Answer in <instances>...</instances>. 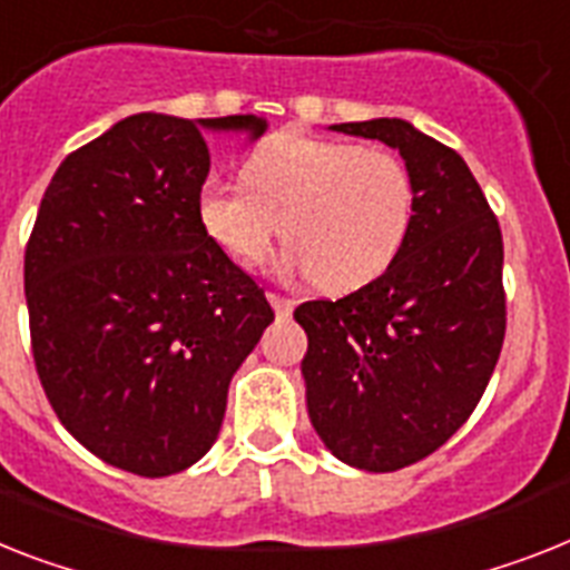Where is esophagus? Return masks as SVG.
I'll return each instance as SVG.
<instances>
[{
  "label": "esophagus",
  "instance_id": "1",
  "mask_svg": "<svg viewBox=\"0 0 570 570\" xmlns=\"http://www.w3.org/2000/svg\"><path fill=\"white\" fill-rule=\"evenodd\" d=\"M271 303H274V308H276V314H279V317H291V314H294V299H288V296H279V294H271Z\"/></svg>",
  "mask_w": 570,
  "mask_h": 570
}]
</instances>
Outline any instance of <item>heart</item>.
<instances>
[{
	"mask_svg": "<svg viewBox=\"0 0 570 570\" xmlns=\"http://www.w3.org/2000/svg\"><path fill=\"white\" fill-rule=\"evenodd\" d=\"M244 183L206 177L197 220L220 250L258 262L274 238L291 242L285 265L326 291L373 282L411 235L416 186L396 150L323 136L279 134L256 148Z\"/></svg>",
	"mask_w": 570,
	"mask_h": 570,
	"instance_id": "1",
	"label": "heart"
}]
</instances>
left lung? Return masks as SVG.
<instances>
[{
    "label": "left lung",
    "instance_id": "1",
    "mask_svg": "<svg viewBox=\"0 0 570 570\" xmlns=\"http://www.w3.org/2000/svg\"><path fill=\"white\" fill-rule=\"evenodd\" d=\"M402 154L416 186L396 262L341 299L294 312L305 402L343 463L396 472L434 454L481 402L507 332L504 242L458 150L404 119L332 125Z\"/></svg>",
    "mask_w": 570,
    "mask_h": 570
}]
</instances>
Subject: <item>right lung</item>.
Returning a JSON list of instances; mask_svg holds the SVG:
<instances>
[{"label": "right lung", "instance_id": "obj_1", "mask_svg": "<svg viewBox=\"0 0 570 570\" xmlns=\"http://www.w3.org/2000/svg\"><path fill=\"white\" fill-rule=\"evenodd\" d=\"M265 127L136 112L72 150L42 195L26 247L37 375L66 431L116 469L166 478L204 458L274 323L197 220L206 130Z\"/></svg>", "mask_w": 570, "mask_h": 570}]
</instances>
